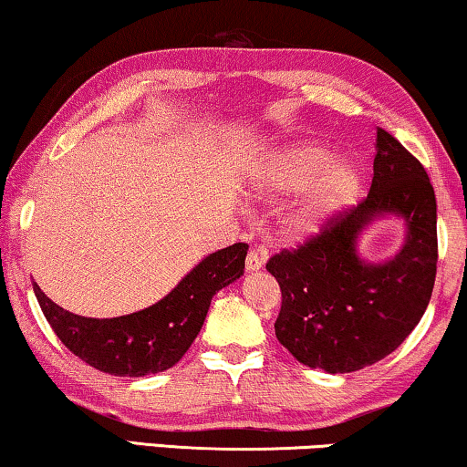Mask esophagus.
<instances>
[{
	"label": "esophagus",
	"instance_id": "esophagus-1",
	"mask_svg": "<svg viewBox=\"0 0 467 467\" xmlns=\"http://www.w3.org/2000/svg\"><path fill=\"white\" fill-rule=\"evenodd\" d=\"M265 264V253L264 251H257V248H251L246 254V270L248 272H257L264 267Z\"/></svg>",
	"mask_w": 467,
	"mask_h": 467
}]
</instances>
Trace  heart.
<instances>
[{
  "mask_svg": "<svg viewBox=\"0 0 467 467\" xmlns=\"http://www.w3.org/2000/svg\"><path fill=\"white\" fill-rule=\"evenodd\" d=\"M359 182V170L350 159H329V150L321 144H299L267 163L259 187L272 195H286L304 189L302 200L293 213L291 227L297 234H310L353 202Z\"/></svg>",
  "mask_w": 467,
  "mask_h": 467,
  "instance_id": "heart-1",
  "label": "heart"
}]
</instances>
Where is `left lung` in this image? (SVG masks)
Listing matches in <instances>:
<instances>
[{"instance_id":"1","label":"left lung","mask_w":467,"mask_h":467,"mask_svg":"<svg viewBox=\"0 0 467 467\" xmlns=\"http://www.w3.org/2000/svg\"><path fill=\"white\" fill-rule=\"evenodd\" d=\"M380 213H398L409 235L387 265H366L356 235ZM436 195L417 157L376 130L368 197L327 219L297 248H283L265 270L283 304L274 329L299 363L347 374L391 355L423 317L436 283Z\"/></svg>"}]
</instances>
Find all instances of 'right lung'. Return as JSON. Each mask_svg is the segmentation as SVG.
Returning a JSON list of instances; mask_svg holds the SVG:
<instances>
[{"label":"right lung","instance_id":"obj_1","mask_svg":"<svg viewBox=\"0 0 467 467\" xmlns=\"http://www.w3.org/2000/svg\"><path fill=\"white\" fill-rule=\"evenodd\" d=\"M248 244L221 248L195 265L171 293L150 308L114 318H87L63 310L34 283L37 304L66 348L99 372L146 376L182 359L200 334L210 302L244 274Z\"/></svg>","mask_w":467,"mask_h":467}]
</instances>
